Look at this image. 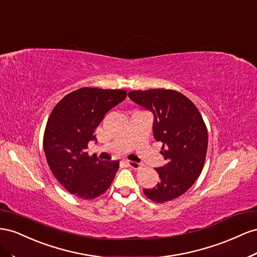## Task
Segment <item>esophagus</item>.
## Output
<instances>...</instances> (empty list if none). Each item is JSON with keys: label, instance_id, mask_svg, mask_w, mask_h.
Here are the masks:
<instances>
[{"label": "esophagus", "instance_id": "obj_1", "mask_svg": "<svg viewBox=\"0 0 257 257\" xmlns=\"http://www.w3.org/2000/svg\"><path fill=\"white\" fill-rule=\"evenodd\" d=\"M126 163H127V165H128L129 167L133 168V169H139V168L141 167V164L136 163V161H133V160H127Z\"/></svg>", "mask_w": 257, "mask_h": 257}]
</instances>
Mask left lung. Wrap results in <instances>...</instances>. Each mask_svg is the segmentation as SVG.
<instances>
[{
  "mask_svg": "<svg viewBox=\"0 0 257 257\" xmlns=\"http://www.w3.org/2000/svg\"><path fill=\"white\" fill-rule=\"evenodd\" d=\"M135 103L153 113V134L163 143L166 163L156 168L159 182L143 193L155 202L175 199L199 178L206 160L208 130L196 105L175 90L150 89L128 93Z\"/></svg>",
  "mask_w": 257,
  "mask_h": 257,
  "instance_id": "1",
  "label": "left lung"
}]
</instances>
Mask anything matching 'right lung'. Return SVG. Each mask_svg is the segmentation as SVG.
Here are the masks:
<instances>
[{"mask_svg":"<svg viewBox=\"0 0 257 257\" xmlns=\"http://www.w3.org/2000/svg\"><path fill=\"white\" fill-rule=\"evenodd\" d=\"M120 89L80 88L67 94L51 112L44 134V152L51 172L69 193L93 199L106 192L118 170L117 160L88 155V142L104 115L124 100Z\"/></svg>","mask_w":257,"mask_h":257,"instance_id":"right-lung-1","label":"right lung"}]
</instances>
